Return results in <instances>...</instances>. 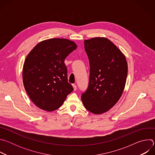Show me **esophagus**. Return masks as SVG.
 <instances>
[{
    "label": "esophagus",
    "instance_id": "34e87169",
    "mask_svg": "<svg viewBox=\"0 0 155 155\" xmlns=\"http://www.w3.org/2000/svg\"><path fill=\"white\" fill-rule=\"evenodd\" d=\"M72 86H73V88H74V91H76L77 89V86H76L75 84H72Z\"/></svg>",
    "mask_w": 155,
    "mask_h": 155
}]
</instances>
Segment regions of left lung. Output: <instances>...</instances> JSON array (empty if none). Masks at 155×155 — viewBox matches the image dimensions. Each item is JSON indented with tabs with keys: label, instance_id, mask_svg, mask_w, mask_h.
I'll use <instances>...</instances> for the list:
<instances>
[{
	"label": "left lung",
	"instance_id": "1",
	"mask_svg": "<svg viewBox=\"0 0 155 155\" xmlns=\"http://www.w3.org/2000/svg\"><path fill=\"white\" fill-rule=\"evenodd\" d=\"M90 61L87 89L81 101L86 110L94 114H104L120 99L126 84L127 64L124 54L105 37L84 41Z\"/></svg>",
	"mask_w": 155,
	"mask_h": 155
}]
</instances>
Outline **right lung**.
<instances>
[{
	"mask_svg": "<svg viewBox=\"0 0 155 155\" xmlns=\"http://www.w3.org/2000/svg\"><path fill=\"white\" fill-rule=\"evenodd\" d=\"M77 48L76 43L68 39L50 38L38 43L27 56L23 69V84L39 108L54 111L73 91L64 60Z\"/></svg>",
	"mask_w": 155,
	"mask_h": 155,
	"instance_id": "right-lung-1",
	"label": "right lung"
}]
</instances>
